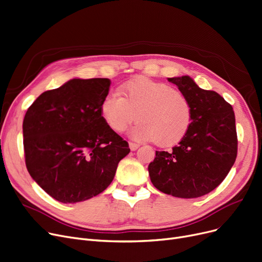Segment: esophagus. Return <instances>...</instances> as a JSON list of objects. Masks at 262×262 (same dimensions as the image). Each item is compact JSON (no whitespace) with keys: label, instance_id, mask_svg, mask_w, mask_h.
Listing matches in <instances>:
<instances>
[{"label":"esophagus","instance_id":"34e87169","mask_svg":"<svg viewBox=\"0 0 262 262\" xmlns=\"http://www.w3.org/2000/svg\"><path fill=\"white\" fill-rule=\"evenodd\" d=\"M139 147V144L138 143H135V142H129V149L132 151H136Z\"/></svg>","mask_w":262,"mask_h":262}]
</instances>
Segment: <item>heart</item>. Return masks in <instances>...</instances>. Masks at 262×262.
Here are the masks:
<instances>
[{
  "label": "heart",
  "instance_id": "obj_1",
  "mask_svg": "<svg viewBox=\"0 0 262 262\" xmlns=\"http://www.w3.org/2000/svg\"><path fill=\"white\" fill-rule=\"evenodd\" d=\"M120 93L107 94L100 104V116L115 133L130 130L137 141H156L172 145L185 137L191 122L192 108L188 97L178 89L150 78H135L120 88Z\"/></svg>",
  "mask_w": 262,
  "mask_h": 262
}]
</instances>
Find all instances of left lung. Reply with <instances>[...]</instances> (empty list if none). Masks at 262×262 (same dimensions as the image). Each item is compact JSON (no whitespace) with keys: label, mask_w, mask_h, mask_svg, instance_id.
<instances>
[{"label":"left lung","mask_w":262,"mask_h":262,"mask_svg":"<svg viewBox=\"0 0 262 262\" xmlns=\"http://www.w3.org/2000/svg\"><path fill=\"white\" fill-rule=\"evenodd\" d=\"M189 99L190 127L170 151H156L149 165L153 185L179 198H197L217 187L237 154L232 106L214 91L200 89L188 76L168 78Z\"/></svg>","instance_id":"left-lung-1"}]
</instances>
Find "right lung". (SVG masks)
<instances>
[{"label":"right lung","mask_w":262,"mask_h":262,"mask_svg":"<svg viewBox=\"0 0 262 262\" xmlns=\"http://www.w3.org/2000/svg\"><path fill=\"white\" fill-rule=\"evenodd\" d=\"M110 84L107 78L72 79L40 94L26 113L27 169L55 200L76 203L97 196L130 151L100 116Z\"/></svg>","instance_id":"add662e5"}]
</instances>
